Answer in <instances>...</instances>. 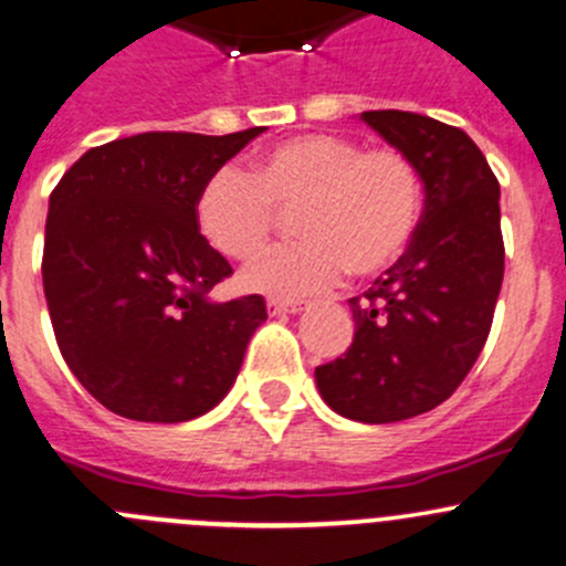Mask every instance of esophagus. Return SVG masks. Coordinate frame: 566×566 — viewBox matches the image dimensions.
<instances>
[{
	"instance_id": "esophagus-1",
	"label": "esophagus",
	"mask_w": 566,
	"mask_h": 566,
	"mask_svg": "<svg viewBox=\"0 0 566 566\" xmlns=\"http://www.w3.org/2000/svg\"><path fill=\"white\" fill-rule=\"evenodd\" d=\"M266 307H270L272 316H281V313H302L307 307V302L302 300H266Z\"/></svg>"
}]
</instances>
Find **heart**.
I'll return each mask as SVG.
<instances>
[{
    "mask_svg": "<svg viewBox=\"0 0 566 566\" xmlns=\"http://www.w3.org/2000/svg\"><path fill=\"white\" fill-rule=\"evenodd\" d=\"M294 209L302 240L250 261L240 277L248 291L311 296L346 272L389 270L422 220V177L395 147L307 133L261 153L253 174L218 168L198 190L196 226L220 255L244 261L264 250L281 212Z\"/></svg>",
    "mask_w": 566,
    "mask_h": 566,
    "instance_id": "heart-1",
    "label": "heart"
}]
</instances>
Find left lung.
Listing matches in <instances>:
<instances>
[{
	"mask_svg": "<svg viewBox=\"0 0 566 566\" xmlns=\"http://www.w3.org/2000/svg\"><path fill=\"white\" fill-rule=\"evenodd\" d=\"M359 119L406 153L424 185L419 229L403 255L352 296L354 340L318 365L332 411L370 424L444 403L474 368L504 281L499 179L460 127L411 111Z\"/></svg>",
	"mask_w": 566,
	"mask_h": 566,
	"instance_id": "left-lung-1",
	"label": "left lung"
}]
</instances>
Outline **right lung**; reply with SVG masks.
<instances>
[{"label": "right lung", "mask_w": 566, "mask_h": 566, "mask_svg": "<svg viewBox=\"0 0 566 566\" xmlns=\"http://www.w3.org/2000/svg\"><path fill=\"white\" fill-rule=\"evenodd\" d=\"M264 127L138 133L90 149L49 198L43 291L67 368L108 411L188 422L226 398L264 296L214 302L231 264L201 237V185Z\"/></svg>", "instance_id": "1"}]
</instances>
